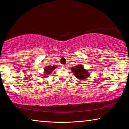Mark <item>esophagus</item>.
<instances>
[{"label":"esophagus","mask_w":129,"mask_h":129,"mask_svg":"<svg viewBox=\"0 0 129 129\" xmlns=\"http://www.w3.org/2000/svg\"><path fill=\"white\" fill-rule=\"evenodd\" d=\"M67 64H63V65H62V67H63V68H66V67H67Z\"/></svg>","instance_id":"esophagus-1"}]
</instances>
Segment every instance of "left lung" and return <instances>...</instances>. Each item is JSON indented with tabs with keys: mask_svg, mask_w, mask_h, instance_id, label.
Segmentation results:
<instances>
[{
	"mask_svg": "<svg viewBox=\"0 0 129 129\" xmlns=\"http://www.w3.org/2000/svg\"><path fill=\"white\" fill-rule=\"evenodd\" d=\"M71 71L76 78L79 80H84L89 77L90 73L85 69L82 64H78L74 67H71Z\"/></svg>",
	"mask_w": 129,
	"mask_h": 129,
	"instance_id": "1",
	"label": "left lung"
}]
</instances>
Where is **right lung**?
<instances>
[{
	"instance_id": "add662e5",
	"label": "right lung",
	"mask_w": 129,
	"mask_h": 129,
	"mask_svg": "<svg viewBox=\"0 0 129 129\" xmlns=\"http://www.w3.org/2000/svg\"><path fill=\"white\" fill-rule=\"evenodd\" d=\"M56 67V65H54V66H47L45 67V69H44L45 70H44L43 75H41L42 78H47V77H48V75H50L51 74V73L52 72V71H53Z\"/></svg>"
}]
</instances>
